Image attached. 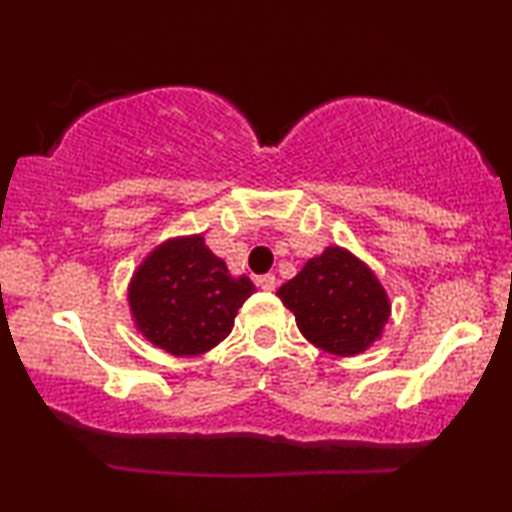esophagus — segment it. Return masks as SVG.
<instances>
[{
    "label": "esophagus",
    "instance_id": "obj_1",
    "mask_svg": "<svg viewBox=\"0 0 512 512\" xmlns=\"http://www.w3.org/2000/svg\"><path fill=\"white\" fill-rule=\"evenodd\" d=\"M256 284L261 286L263 291H275L277 279H275V275H263V277H258V279H256Z\"/></svg>",
    "mask_w": 512,
    "mask_h": 512
}]
</instances>
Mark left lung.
<instances>
[{
    "label": "left lung",
    "instance_id": "obj_1",
    "mask_svg": "<svg viewBox=\"0 0 512 512\" xmlns=\"http://www.w3.org/2000/svg\"><path fill=\"white\" fill-rule=\"evenodd\" d=\"M277 296L296 314L300 333L335 356L366 352L389 321V296L366 263L342 247H326Z\"/></svg>",
    "mask_w": 512,
    "mask_h": 512
}]
</instances>
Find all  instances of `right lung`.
Returning a JSON list of instances; mask_svg holds the SVG:
<instances>
[{
	"mask_svg": "<svg viewBox=\"0 0 512 512\" xmlns=\"http://www.w3.org/2000/svg\"><path fill=\"white\" fill-rule=\"evenodd\" d=\"M256 291L233 277L202 235L158 244L132 275L128 303L137 331L174 356H198L233 331L235 314Z\"/></svg>",
	"mask_w": 512,
	"mask_h": 512,
	"instance_id": "obj_1",
	"label": "right lung"
}]
</instances>
